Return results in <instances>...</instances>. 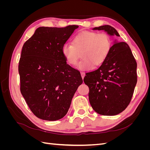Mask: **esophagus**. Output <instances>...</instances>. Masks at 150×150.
Segmentation results:
<instances>
[{
	"mask_svg": "<svg viewBox=\"0 0 150 150\" xmlns=\"http://www.w3.org/2000/svg\"><path fill=\"white\" fill-rule=\"evenodd\" d=\"M81 77H82V78L83 79L84 78V76H85V72H81Z\"/></svg>",
	"mask_w": 150,
	"mask_h": 150,
	"instance_id": "34e87169",
	"label": "esophagus"
}]
</instances>
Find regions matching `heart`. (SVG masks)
<instances>
[{"label":"heart","mask_w":150,"mask_h":150,"mask_svg":"<svg viewBox=\"0 0 150 150\" xmlns=\"http://www.w3.org/2000/svg\"><path fill=\"white\" fill-rule=\"evenodd\" d=\"M72 43H64L61 52L67 62L75 66L82 51L83 58L78 64L81 70H89L94 65H101L106 59L112 47L111 39L108 34L93 31L81 32L74 38Z\"/></svg>","instance_id":"1"}]
</instances>
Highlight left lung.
<instances>
[{"label": "left lung", "instance_id": "8db88e82", "mask_svg": "<svg viewBox=\"0 0 150 150\" xmlns=\"http://www.w3.org/2000/svg\"><path fill=\"white\" fill-rule=\"evenodd\" d=\"M111 35L120 36L109 25L94 28ZM137 63L129 46L115 41L101 66L87 72L84 82L89 89V103L93 110L104 116L120 114L129 105L137 83Z\"/></svg>", "mask_w": 150, "mask_h": 150}]
</instances>
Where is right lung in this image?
<instances>
[{
    "mask_svg": "<svg viewBox=\"0 0 150 150\" xmlns=\"http://www.w3.org/2000/svg\"><path fill=\"white\" fill-rule=\"evenodd\" d=\"M78 27H40L22 47L18 67L20 90L30 111L40 119L62 118L83 83L80 72L67 64L61 52Z\"/></svg>",
    "mask_w": 150,
    "mask_h": 150,
    "instance_id": "right-lung-1",
    "label": "right lung"
}]
</instances>
